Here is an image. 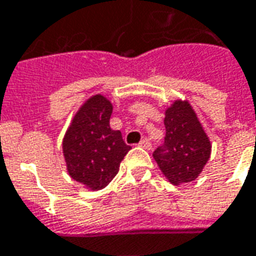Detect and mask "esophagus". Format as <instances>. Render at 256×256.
<instances>
[{
  "label": "esophagus",
  "mask_w": 256,
  "mask_h": 256,
  "mask_svg": "<svg viewBox=\"0 0 256 256\" xmlns=\"http://www.w3.org/2000/svg\"><path fill=\"white\" fill-rule=\"evenodd\" d=\"M140 146H142V148H145V150H150V146H152V144H150V141L148 138H144L140 141Z\"/></svg>",
  "instance_id": "34e87169"
}]
</instances>
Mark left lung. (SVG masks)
<instances>
[{
    "label": "left lung",
    "instance_id": "obj_1",
    "mask_svg": "<svg viewBox=\"0 0 256 256\" xmlns=\"http://www.w3.org/2000/svg\"><path fill=\"white\" fill-rule=\"evenodd\" d=\"M164 142L154 150L158 166L174 185L198 177L210 159L211 144L186 101H176L166 111Z\"/></svg>",
    "mask_w": 256,
    "mask_h": 256
}]
</instances>
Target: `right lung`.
I'll return each mask as SVG.
<instances>
[{"instance_id": "add662e5", "label": "right lung", "mask_w": 256, "mask_h": 256, "mask_svg": "<svg viewBox=\"0 0 256 256\" xmlns=\"http://www.w3.org/2000/svg\"><path fill=\"white\" fill-rule=\"evenodd\" d=\"M111 114V102L104 96H93L79 108L63 140L70 176L93 190L111 182L130 150L122 133L110 128Z\"/></svg>"}]
</instances>
